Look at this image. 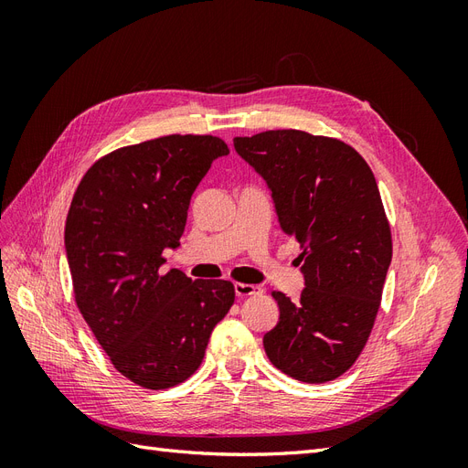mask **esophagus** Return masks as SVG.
Instances as JSON below:
<instances>
[{"mask_svg":"<svg viewBox=\"0 0 468 468\" xmlns=\"http://www.w3.org/2000/svg\"><path fill=\"white\" fill-rule=\"evenodd\" d=\"M234 291H236V296H239V299H246V296L260 294V292H261V287L251 285V282H236Z\"/></svg>","mask_w":468,"mask_h":468,"instance_id":"esophagus-1","label":"esophagus"}]
</instances>
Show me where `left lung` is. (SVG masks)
<instances>
[{
    "instance_id": "8db88e82",
    "label": "left lung",
    "mask_w": 468,
    "mask_h": 468,
    "mask_svg": "<svg viewBox=\"0 0 468 468\" xmlns=\"http://www.w3.org/2000/svg\"><path fill=\"white\" fill-rule=\"evenodd\" d=\"M234 148L267 181L281 229L303 250L301 299L271 292L281 314L263 335L267 357L310 385L342 377L371 335L392 260L371 167L342 140L294 129L236 136Z\"/></svg>"
}]
</instances>
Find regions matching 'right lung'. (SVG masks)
<instances>
[{
	"mask_svg": "<svg viewBox=\"0 0 468 468\" xmlns=\"http://www.w3.org/2000/svg\"><path fill=\"white\" fill-rule=\"evenodd\" d=\"M222 138L169 134L122 146L81 177L64 242L74 299L115 369L164 390L199 369L210 332L234 304L230 281L162 273L164 248H177L191 195Z\"/></svg>",
	"mask_w": 468,
	"mask_h": 468,
	"instance_id": "obj_1",
	"label": "right lung"
}]
</instances>
